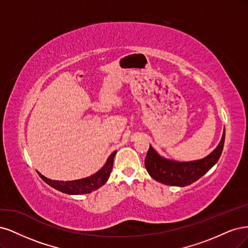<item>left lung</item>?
Returning a JSON list of instances; mask_svg holds the SVG:
<instances>
[{"instance_id": "left-lung-1", "label": "left lung", "mask_w": 248, "mask_h": 248, "mask_svg": "<svg viewBox=\"0 0 248 248\" xmlns=\"http://www.w3.org/2000/svg\"><path fill=\"white\" fill-rule=\"evenodd\" d=\"M225 144V132L217 147L202 159L194 162H175L159 156L155 149L149 146L145 157V168L155 180L173 186H186L190 185L217 164Z\"/></svg>"}]
</instances>
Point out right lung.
Instances as JSON below:
<instances>
[{
    "label": "right lung",
    "instance_id": "1",
    "mask_svg": "<svg viewBox=\"0 0 248 248\" xmlns=\"http://www.w3.org/2000/svg\"><path fill=\"white\" fill-rule=\"evenodd\" d=\"M115 154L116 151L112 153V155L109 156L106 164L104 165V167L100 171L92 175V176L83 178V179H78L73 181H59V180H51V179L46 178L40 173L39 175L40 177L47 183V185H49L53 188L62 191V193L69 194V195L89 194L95 189H98L100 186H102L109 178L111 170H112L113 157Z\"/></svg>",
    "mask_w": 248,
    "mask_h": 248
}]
</instances>
